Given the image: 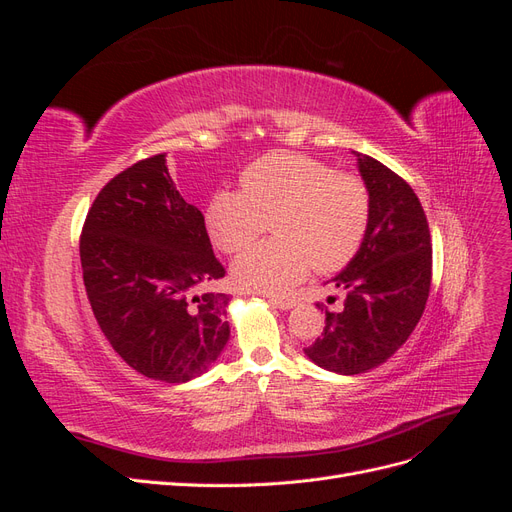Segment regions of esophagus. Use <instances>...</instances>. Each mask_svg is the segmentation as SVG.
Here are the masks:
<instances>
[{
  "mask_svg": "<svg viewBox=\"0 0 512 512\" xmlns=\"http://www.w3.org/2000/svg\"><path fill=\"white\" fill-rule=\"evenodd\" d=\"M269 301L280 309H290L294 305V299H290V297H269Z\"/></svg>",
  "mask_w": 512,
  "mask_h": 512,
  "instance_id": "34e87169",
  "label": "esophagus"
}]
</instances>
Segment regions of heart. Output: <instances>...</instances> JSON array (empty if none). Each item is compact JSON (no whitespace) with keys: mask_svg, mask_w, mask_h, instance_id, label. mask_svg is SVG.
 Segmentation results:
<instances>
[{"mask_svg":"<svg viewBox=\"0 0 512 512\" xmlns=\"http://www.w3.org/2000/svg\"><path fill=\"white\" fill-rule=\"evenodd\" d=\"M241 190L213 194L207 228L213 243L235 254L254 243L269 222L277 237L241 254L232 277L243 288L286 292L309 269L329 273L359 252L371 215L367 183L305 153L271 151L247 166Z\"/></svg>","mask_w":512,"mask_h":512,"instance_id":"b5f03b06","label":"heart"}]
</instances>
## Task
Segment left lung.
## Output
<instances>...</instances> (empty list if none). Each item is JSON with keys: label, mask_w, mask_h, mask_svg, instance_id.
I'll use <instances>...</instances> for the list:
<instances>
[{"label": "left lung", "mask_w": 512, "mask_h": 512, "mask_svg": "<svg viewBox=\"0 0 512 512\" xmlns=\"http://www.w3.org/2000/svg\"><path fill=\"white\" fill-rule=\"evenodd\" d=\"M371 196L361 250L335 277L342 312H324V329L305 354L318 367L354 376L395 354L423 316L431 286V235L421 200L382 162L354 151Z\"/></svg>", "instance_id": "1"}]
</instances>
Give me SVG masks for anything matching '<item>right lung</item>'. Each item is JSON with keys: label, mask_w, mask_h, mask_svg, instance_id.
Instances as JSON below:
<instances>
[{"label": "right lung", "mask_w": 512, "mask_h": 512, "mask_svg": "<svg viewBox=\"0 0 512 512\" xmlns=\"http://www.w3.org/2000/svg\"><path fill=\"white\" fill-rule=\"evenodd\" d=\"M87 299L108 344L138 374L188 382L215 363L230 327L226 269L205 215L185 203L164 153L138 160L96 196L81 232Z\"/></svg>", "instance_id": "add662e5"}]
</instances>
